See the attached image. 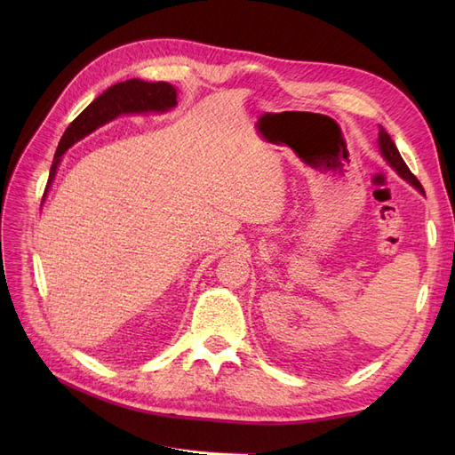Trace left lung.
Segmentation results:
<instances>
[{
	"label": "left lung",
	"mask_w": 455,
	"mask_h": 455,
	"mask_svg": "<svg viewBox=\"0 0 455 455\" xmlns=\"http://www.w3.org/2000/svg\"><path fill=\"white\" fill-rule=\"evenodd\" d=\"M378 142H379V149H381V156L387 159V163L391 164V167L401 174L404 180H408L411 186H416L421 194H423V188H421V184H419V180L418 178L410 172V169H408V164L404 163V159L401 157V154H398V149H396V146H395V142L391 140V136L385 132V129L383 127H379V132H378Z\"/></svg>",
	"instance_id": "1"
}]
</instances>
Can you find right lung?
<instances>
[{
	"label": "right lung",
	"mask_w": 455,
	"mask_h": 455,
	"mask_svg": "<svg viewBox=\"0 0 455 455\" xmlns=\"http://www.w3.org/2000/svg\"><path fill=\"white\" fill-rule=\"evenodd\" d=\"M176 102V89L164 81L157 84H148L142 79H129L123 84H116L106 89L99 99H94L84 112H81L62 134L59 142L57 154L51 164L49 182L57 174V167L64 151L74 146L77 140L84 139L94 129H99L104 123L116 119L121 114H144V112H167L174 108Z\"/></svg>",
	"instance_id": "1"
}]
</instances>
